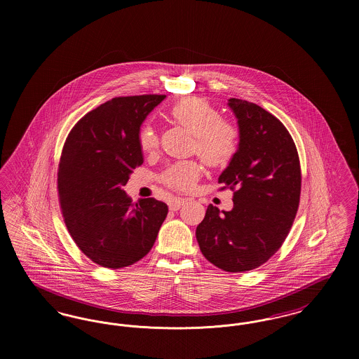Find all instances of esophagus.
Wrapping results in <instances>:
<instances>
[{
	"label": "esophagus",
	"instance_id": "esophagus-1",
	"mask_svg": "<svg viewBox=\"0 0 359 359\" xmlns=\"http://www.w3.org/2000/svg\"><path fill=\"white\" fill-rule=\"evenodd\" d=\"M184 203H186V199L175 198V199H172L171 202H170V210L171 211H177Z\"/></svg>",
	"mask_w": 359,
	"mask_h": 359
}]
</instances>
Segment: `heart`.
I'll return each instance as SVG.
<instances>
[{"instance_id": "heart-1", "label": "heart", "mask_w": 359, "mask_h": 359, "mask_svg": "<svg viewBox=\"0 0 359 359\" xmlns=\"http://www.w3.org/2000/svg\"><path fill=\"white\" fill-rule=\"evenodd\" d=\"M173 120L194 135V149L210 167L227 165L238 149L239 133L236 126L222 120L221 113L201 98H186L171 110ZM138 142L142 152L151 154L158 145V136L151 125L140 130ZM202 168L194 160L179 161L161 173V182L177 191H187L201 177Z\"/></svg>"}]
</instances>
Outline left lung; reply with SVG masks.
Returning a JSON list of instances; mask_svg holds the SVG:
<instances>
[{
  "label": "left lung",
  "instance_id": "left-lung-1",
  "mask_svg": "<svg viewBox=\"0 0 359 359\" xmlns=\"http://www.w3.org/2000/svg\"><path fill=\"white\" fill-rule=\"evenodd\" d=\"M238 123L237 154L218 182L234 191L233 208L210 205L196 227L203 256L226 272H246L280 249L297 212L302 172L285 126L256 103L230 98Z\"/></svg>",
  "mask_w": 359,
  "mask_h": 359
}]
</instances>
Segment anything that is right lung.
<instances>
[{
	"label": "right lung",
	"mask_w": 359,
	"mask_h": 359,
	"mask_svg": "<svg viewBox=\"0 0 359 359\" xmlns=\"http://www.w3.org/2000/svg\"><path fill=\"white\" fill-rule=\"evenodd\" d=\"M165 95L118 97L87 113L65 142L57 189L65 222L95 264L118 269L147 256L168 214L154 198L136 205L123 191L144 163L138 135Z\"/></svg>",
	"instance_id": "obj_1"
}]
</instances>
